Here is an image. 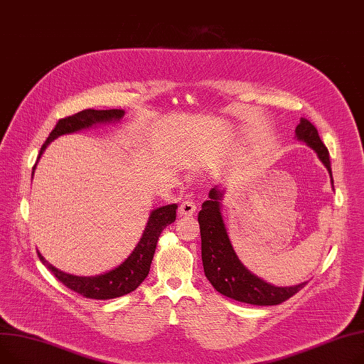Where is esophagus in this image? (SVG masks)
Here are the masks:
<instances>
[{"instance_id":"obj_1","label":"esophagus","mask_w":364,"mask_h":364,"mask_svg":"<svg viewBox=\"0 0 364 364\" xmlns=\"http://www.w3.org/2000/svg\"><path fill=\"white\" fill-rule=\"evenodd\" d=\"M196 210H197L196 203L191 201V200H186L179 207V215L181 216H191V215H194Z\"/></svg>"}]
</instances>
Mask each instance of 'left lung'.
<instances>
[{"mask_svg":"<svg viewBox=\"0 0 364 364\" xmlns=\"http://www.w3.org/2000/svg\"><path fill=\"white\" fill-rule=\"evenodd\" d=\"M295 138L314 149L318 160L328 168L332 188V168L329 151L320 139L311 122L301 117L295 127ZM225 189L215 186L208 192V200L203 203L198 213L201 232V259L205 277L218 292L232 300L252 306H276L303 289L307 282L292 287H276L257 274L251 273L240 260L229 240L228 229L222 216V200Z\"/></svg>","mask_w":364,"mask_h":364,"instance_id":"obj_1","label":"left lung"}]
</instances>
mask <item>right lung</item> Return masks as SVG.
I'll list each match as a JSON object with an SVG mask.
<instances>
[{"label": "right lung", "instance_id": "obj_1", "mask_svg": "<svg viewBox=\"0 0 364 364\" xmlns=\"http://www.w3.org/2000/svg\"><path fill=\"white\" fill-rule=\"evenodd\" d=\"M124 116V110L113 109V110H83L66 119H60L51 131L50 136L42 145L38 160L32 168V179L35 175L36 164L44 154L47 146L61 135L75 134L83 129H90L97 124H109L114 122H120ZM176 208L178 204H167L159 208H154L149 213L146 226L142 232V237L134 251L127 255L119 266L114 269L104 272L95 276H76L63 270H58L53 264H50L44 255L38 251V257L46 267L57 277V279L66 285L69 289L80 294L82 296L92 298V300H110V298H117L122 295L135 291L145 277L148 276L149 266H151L157 241L160 233L166 226L176 220Z\"/></svg>", "mask_w": 364, "mask_h": 364}]
</instances>
